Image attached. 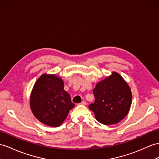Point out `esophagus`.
<instances>
[{
	"instance_id": "obj_1",
	"label": "esophagus",
	"mask_w": 159,
	"mask_h": 159,
	"mask_svg": "<svg viewBox=\"0 0 159 159\" xmlns=\"http://www.w3.org/2000/svg\"><path fill=\"white\" fill-rule=\"evenodd\" d=\"M86 104H87L86 101H83L82 102H81L80 103H79V105H86Z\"/></svg>"
}]
</instances>
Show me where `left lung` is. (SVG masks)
I'll use <instances>...</instances> for the list:
<instances>
[{"label":"left lung","mask_w":159,"mask_h":159,"mask_svg":"<svg viewBox=\"0 0 159 159\" xmlns=\"http://www.w3.org/2000/svg\"><path fill=\"white\" fill-rule=\"evenodd\" d=\"M93 92L95 100L89 108L100 123L115 124L128 114L132 104V93L118 73L113 72L111 76L97 83Z\"/></svg>","instance_id":"left-lung-1"}]
</instances>
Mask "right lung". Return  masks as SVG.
<instances>
[{
	"mask_svg": "<svg viewBox=\"0 0 159 159\" xmlns=\"http://www.w3.org/2000/svg\"><path fill=\"white\" fill-rule=\"evenodd\" d=\"M30 106L34 115L43 124L58 127L75 107L70 96L64 89L62 80L55 75L41 76L33 88Z\"/></svg>",
	"mask_w": 159,
	"mask_h": 159,
	"instance_id": "add662e5",
	"label": "right lung"
}]
</instances>
